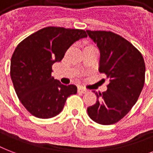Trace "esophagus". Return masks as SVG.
Returning <instances> with one entry per match:
<instances>
[{
	"label": "esophagus",
	"instance_id": "34e87169",
	"mask_svg": "<svg viewBox=\"0 0 153 153\" xmlns=\"http://www.w3.org/2000/svg\"><path fill=\"white\" fill-rule=\"evenodd\" d=\"M87 91H87L86 88L82 87V86H79V88H78V92H79V93L85 94V93H86Z\"/></svg>",
	"mask_w": 153,
	"mask_h": 153
}]
</instances>
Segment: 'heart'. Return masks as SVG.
I'll list each match as a JSON object with an SVG mask.
<instances>
[{
  "mask_svg": "<svg viewBox=\"0 0 153 153\" xmlns=\"http://www.w3.org/2000/svg\"><path fill=\"white\" fill-rule=\"evenodd\" d=\"M89 46H93V45H89Z\"/></svg>",
  "mask_w": 153,
  "mask_h": 153,
  "instance_id": "b5f03b06",
  "label": "heart"
}]
</instances>
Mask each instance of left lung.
I'll use <instances>...</instances> for the list:
<instances>
[{
	"instance_id": "left-lung-1",
	"label": "left lung",
	"mask_w": 153,
	"mask_h": 153,
	"mask_svg": "<svg viewBox=\"0 0 153 153\" xmlns=\"http://www.w3.org/2000/svg\"><path fill=\"white\" fill-rule=\"evenodd\" d=\"M100 51L98 71L109 79L107 91L95 92V104L89 117L101 125H113L135 105L144 87L145 64L142 55L130 42L110 31L86 30Z\"/></svg>"
}]
</instances>
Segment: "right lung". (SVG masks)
<instances>
[{"label": "right lung", "mask_w": 153, "mask_h": 153, "mask_svg": "<svg viewBox=\"0 0 153 153\" xmlns=\"http://www.w3.org/2000/svg\"><path fill=\"white\" fill-rule=\"evenodd\" d=\"M87 36L82 29L46 27L25 38L11 59L10 75L19 100L38 118H51L63 109L67 98L77 93L74 85H63L51 76L52 65L67 50Z\"/></svg>", "instance_id": "obj_1"}]
</instances>
